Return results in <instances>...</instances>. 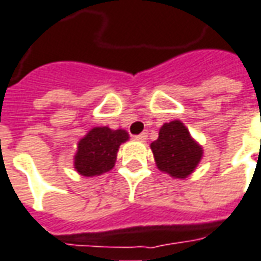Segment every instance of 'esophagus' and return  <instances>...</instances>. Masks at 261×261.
Returning a JSON list of instances; mask_svg holds the SVG:
<instances>
[{
	"label": "esophagus",
	"mask_w": 261,
	"mask_h": 261,
	"mask_svg": "<svg viewBox=\"0 0 261 261\" xmlns=\"http://www.w3.org/2000/svg\"><path fill=\"white\" fill-rule=\"evenodd\" d=\"M147 133H141V134H138V136H136V140H138V141H145L147 140Z\"/></svg>",
	"instance_id": "obj_1"
}]
</instances>
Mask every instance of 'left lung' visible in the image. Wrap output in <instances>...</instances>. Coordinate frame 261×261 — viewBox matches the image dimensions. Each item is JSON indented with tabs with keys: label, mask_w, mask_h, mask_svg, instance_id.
Returning <instances> with one entry per match:
<instances>
[{
	"label": "left lung",
	"mask_w": 261,
	"mask_h": 261,
	"mask_svg": "<svg viewBox=\"0 0 261 261\" xmlns=\"http://www.w3.org/2000/svg\"><path fill=\"white\" fill-rule=\"evenodd\" d=\"M151 149L158 169L178 179L192 174L203 155L202 147L179 120L162 125L158 138L151 143Z\"/></svg>",
	"instance_id": "obj_1"
}]
</instances>
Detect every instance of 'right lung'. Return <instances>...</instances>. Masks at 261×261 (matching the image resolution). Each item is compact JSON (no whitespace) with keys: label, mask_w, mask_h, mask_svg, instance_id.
I'll list each match as a JSON object with an SVG mask.
<instances>
[{"label":"right lung","mask_w":261,"mask_h":261,"mask_svg":"<svg viewBox=\"0 0 261 261\" xmlns=\"http://www.w3.org/2000/svg\"><path fill=\"white\" fill-rule=\"evenodd\" d=\"M128 140L125 130L94 127L77 143L74 169L83 176H96L109 172L116 164L120 145Z\"/></svg>","instance_id":"1"}]
</instances>
